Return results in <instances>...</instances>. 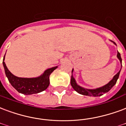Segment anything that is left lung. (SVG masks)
Segmentation results:
<instances>
[{"label":"left lung","instance_id":"8db88e82","mask_svg":"<svg viewBox=\"0 0 126 126\" xmlns=\"http://www.w3.org/2000/svg\"><path fill=\"white\" fill-rule=\"evenodd\" d=\"M111 41L112 42L113 44H115L116 45V44L114 42L112 41ZM117 57H118V59L120 61V63H121V69H122V58H121L120 53L118 51V54H117ZM121 69L119 71V72L116 75L113 76L112 79L108 83H107L105 85H103V86L98 87V88H95V89H87V88H85V87L80 86V85H79L77 83L76 80L75 79V78L73 76V74L71 75V85L73 87V89L79 94H81V95H87V96H101L104 94H106V93L109 92L113 87L115 85L116 82H117V80L119 78V75H120ZM73 72V69H72V73Z\"/></svg>","mask_w":126,"mask_h":126}]
</instances>
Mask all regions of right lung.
I'll use <instances>...</instances> for the list:
<instances>
[{"mask_svg":"<svg viewBox=\"0 0 126 126\" xmlns=\"http://www.w3.org/2000/svg\"><path fill=\"white\" fill-rule=\"evenodd\" d=\"M6 55V53H5ZM5 57V55H4ZM4 57L3 58V67L6 77L8 81L11 83L12 86L18 92L24 95H32L40 93L44 91L49 87V76L55 69L58 67V66L49 68L45 71L44 73L39 77L32 78H25L18 77L14 75L8 70L4 63Z\"/></svg>","mask_w":126,"mask_h":126,"instance_id":"obj_1","label":"right lung"}]
</instances>
